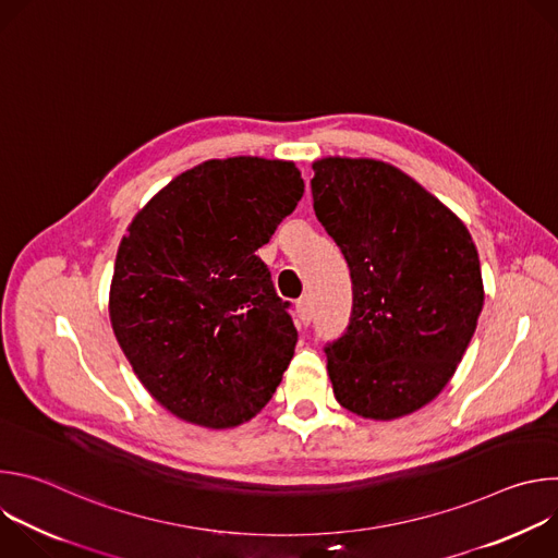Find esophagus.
Instances as JSON below:
<instances>
[{
	"mask_svg": "<svg viewBox=\"0 0 558 558\" xmlns=\"http://www.w3.org/2000/svg\"><path fill=\"white\" fill-rule=\"evenodd\" d=\"M295 313H298L300 325H311V320H313V304H311V300L308 298H300L295 302Z\"/></svg>",
	"mask_w": 558,
	"mask_h": 558,
	"instance_id": "obj_1",
	"label": "esophagus"
}]
</instances>
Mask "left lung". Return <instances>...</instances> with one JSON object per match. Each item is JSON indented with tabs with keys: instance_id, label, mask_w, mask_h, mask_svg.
Wrapping results in <instances>:
<instances>
[{
	"instance_id": "1",
	"label": "left lung",
	"mask_w": 558,
	"mask_h": 558,
	"mask_svg": "<svg viewBox=\"0 0 558 558\" xmlns=\"http://www.w3.org/2000/svg\"><path fill=\"white\" fill-rule=\"evenodd\" d=\"M313 209L353 284L347 331L327 342L336 400L368 420L409 415L441 392L480 313V254L420 183L371 158L313 163Z\"/></svg>"
}]
</instances>
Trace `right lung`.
<instances>
[{"mask_svg": "<svg viewBox=\"0 0 558 558\" xmlns=\"http://www.w3.org/2000/svg\"><path fill=\"white\" fill-rule=\"evenodd\" d=\"M302 194L293 163L205 161L128 227L110 289L112 329L141 384L177 417L238 426L276 392L298 331L256 252Z\"/></svg>", "mask_w": 558, "mask_h": 558, "instance_id": "right-lung-1", "label": "right lung"}]
</instances>
